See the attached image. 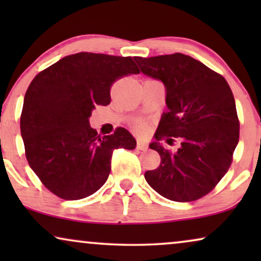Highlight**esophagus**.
<instances>
[{"instance_id": "esophagus-1", "label": "esophagus", "mask_w": 261, "mask_h": 261, "mask_svg": "<svg viewBox=\"0 0 261 261\" xmlns=\"http://www.w3.org/2000/svg\"><path fill=\"white\" fill-rule=\"evenodd\" d=\"M137 148L140 149V151H146V149L148 148V146L146 142L141 141V140H138V144H137Z\"/></svg>"}]
</instances>
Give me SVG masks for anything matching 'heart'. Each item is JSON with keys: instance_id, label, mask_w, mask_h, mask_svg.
Listing matches in <instances>:
<instances>
[{"instance_id": "obj_1", "label": "heart", "mask_w": 261, "mask_h": 261, "mask_svg": "<svg viewBox=\"0 0 261 261\" xmlns=\"http://www.w3.org/2000/svg\"><path fill=\"white\" fill-rule=\"evenodd\" d=\"M135 130H137L138 134L144 135V134H146V132H147V126H146V123L139 121V122L135 124Z\"/></svg>"}]
</instances>
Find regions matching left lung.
<instances>
[{"mask_svg":"<svg viewBox=\"0 0 261 261\" xmlns=\"http://www.w3.org/2000/svg\"><path fill=\"white\" fill-rule=\"evenodd\" d=\"M142 73L162 81L166 106L149 145L160 155L158 169L145 179L163 197L192 202L209 194L227 173L239 142L240 122L235 99L223 76L190 56L134 57ZM178 137L181 147L173 153L159 141ZM171 145L173 139H167Z\"/></svg>","mask_w":261,"mask_h":261,"instance_id":"left-lung-1","label":"left lung"}]
</instances>
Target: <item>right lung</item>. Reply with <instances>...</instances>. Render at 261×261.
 Segmentation results:
<instances>
[{
	"instance_id": "right-lung-1",
	"label": "right lung",
	"mask_w": 261,
	"mask_h": 261,
	"mask_svg": "<svg viewBox=\"0 0 261 261\" xmlns=\"http://www.w3.org/2000/svg\"><path fill=\"white\" fill-rule=\"evenodd\" d=\"M140 70L132 57L81 52L39 72L28 87L20 117L31 169L52 194L88 197L108 179L114 149H134L122 127L99 137L89 123L96 106L110 103L114 82Z\"/></svg>"
}]
</instances>
